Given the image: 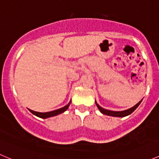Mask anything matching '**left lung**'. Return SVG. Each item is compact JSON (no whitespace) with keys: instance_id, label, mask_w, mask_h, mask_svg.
Wrapping results in <instances>:
<instances>
[{"instance_id":"8db88e82","label":"left lung","mask_w":159,"mask_h":159,"mask_svg":"<svg viewBox=\"0 0 159 159\" xmlns=\"http://www.w3.org/2000/svg\"><path fill=\"white\" fill-rule=\"evenodd\" d=\"M142 101V99L139 102V103H137L135 105H134V106L131 107V108H129V109L124 110V111H111V110H108V109H105V108H102V107L97 103L96 101H95V105H97L99 111H100L102 114H104V115H109V116H112V117H119V118H123V117H125V116H128V115H131V114L139 106V105L141 104Z\"/></svg>"}]
</instances>
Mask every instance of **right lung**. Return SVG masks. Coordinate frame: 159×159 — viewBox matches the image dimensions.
<instances>
[{"mask_svg":"<svg viewBox=\"0 0 159 159\" xmlns=\"http://www.w3.org/2000/svg\"><path fill=\"white\" fill-rule=\"evenodd\" d=\"M70 103H71V100L70 101L69 103H68V105H65V106L63 107V108H59V109L54 110V111H48V112H38V111H34L30 110V109H28V110H29L33 115H34L35 116L39 117V118H51V117L56 116V115H59V114H61L63 113V112H65V111L68 108V107H69Z\"/></svg>","mask_w":159,"mask_h":159,"instance_id":"add662e5","label":"right lung"}]
</instances>
